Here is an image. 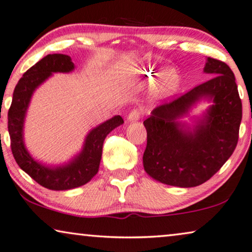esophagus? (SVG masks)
Listing matches in <instances>:
<instances>
[{"instance_id": "1", "label": "esophagus", "mask_w": 252, "mask_h": 252, "mask_svg": "<svg viewBox=\"0 0 252 252\" xmlns=\"http://www.w3.org/2000/svg\"><path fill=\"white\" fill-rule=\"evenodd\" d=\"M140 115H142V110L138 109V108L132 109L128 115V121H130V122H133V121H138L140 119Z\"/></svg>"}]
</instances>
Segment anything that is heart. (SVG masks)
I'll return each instance as SVG.
<instances>
[{"mask_svg": "<svg viewBox=\"0 0 252 252\" xmlns=\"http://www.w3.org/2000/svg\"><path fill=\"white\" fill-rule=\"evenodd\" d=\"M139 76L144 79L149 80V82H153V80L158 79V77H160L159 90L162 93H170L174 91L177 84H179V75H177L175 70H166L160 76L159 73L152 69H145L139 72Z\"/></svg>", "mask_w": 252, "mask_h": 252, "instance_id": "heart-1", "label": "heart"}]
</instances>
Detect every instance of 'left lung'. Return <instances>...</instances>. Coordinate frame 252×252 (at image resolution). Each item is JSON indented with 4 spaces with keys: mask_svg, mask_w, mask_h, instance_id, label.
Returning <instances> with one entry per match:
<instances>
[{
    "mask_svg": "<svg viewBox=\"0 0 252 252\" xmlns=\"http://www.w3.org/2000/svg\"><path fill=\"white\" fill-rule=\"evenodd\" d=\"M204 72L212 78L154 108L144 121L147 131L144 169L163 184L180 188L203 184L223 166L237 145L242 102L235 76L226 63L212 58H207ZM202 98L214 105L193 128L177 121Z\"/></svg>",
    "mask_w": 252,
    "mask_h": 252,
    "instance_id": "1",
    "label": "left lung"
}]
</instances>
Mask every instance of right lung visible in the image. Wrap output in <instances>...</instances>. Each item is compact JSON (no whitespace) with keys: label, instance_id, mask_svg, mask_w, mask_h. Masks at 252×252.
I'll list each match as a JSON object with an SVG mask.
<instances>
[{"label":"right lung","instance_id":"obj_1","mask_svg":"<svg viewBox=\"0 0 252 252\" xmlns=\"http://www.w3.org/2000/svg\"><path fill=\"white\" fill-rule=\"evenodd\" d=\"M75 69L71 58L64 54H49L26 71L15 87L8 112V130L11 151L18 166L40 186L50 190H69L86 184L98 173L107 135L123 124L116 115L95 126L86 136L82 152L62 166H45L33 159L24 144V121L33 92L54 72H70Z\"/></svg>","mask_w":252,"mask_h":252}]
</instances>
